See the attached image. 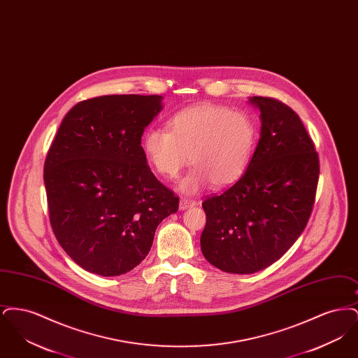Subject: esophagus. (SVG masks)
<instances>
[{
  "label": "esophagus",
  "mask_w": 358,
  "mask_h": 358,
  "mask_svg": "<svg viewBox=\"0 0 358 358\" xmlns=\"http://www.w3.org/2000/svg\"><path fill=\"white\" fill-rule=\"evenodd\" d=\"M197 204L194 200H189V199H181L180 200V209L181 210H185L187 208H190V206H194V205Z\"/></svg>",
  "instance_id": "obj_1"
}]
</instances>
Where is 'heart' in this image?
Instances as JSON below:
<instances>
[{"mask_svg":"<svg viewBox=\"0 0 358 358\" xmlns=\"http://www.w3.org/2000/svg\"><path fill=\"white\" fill-rule=\"evenodd\" d=\"M256 142L257 126L248 113L201 103L177 111L168 120V130L148 129L142 150L165 178H174L190 159L193 168L178 187L193 194L209 182L222 189L238 181L251 164Z\"/></svg>","mask_w":358,"mask_h":358,"instance_id":"b5f03b06","label":"heart"}]
</instances>
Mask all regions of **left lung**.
Segmentation results:
<instances>
[{
    "label": "left lung",
    "instance_id": "8db88e82",
    "mask_svg": "<svg viewBox=\"0 0 358 358\" xmlns=\"http://www.w3.org/2000/svg\"><path fill=\"white\" fill-rule=\"evenodd\" d=\"M260 138L248 169L203 203L205 259L229 273L264 270L287 252L306 227L315 200L320 159L301 118L273 98L252 96Z\"/></svg>",
    "mask_w": 358,
    "mask_h": 358
}]
</instances>
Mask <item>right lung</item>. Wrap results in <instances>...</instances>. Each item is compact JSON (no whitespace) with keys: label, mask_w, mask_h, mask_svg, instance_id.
Returning a JSON list of instances; mask_svg holds the SVG:
<instances>
[{"label":"right lung","mask_w":358,"mask_h":358,"mask_svg":"<svg viewBox=\"0 0 358 358\" xmlns=\"http://www.w3.org/2000/svg\"><path fill=\"white\" fill-rule=\"evenodd\" d=\"M159 95H106L73 106L44 165L55 236L83 270L131 271L149 254L158 224L178 197L154 176L141 146L162 110Z\"/></svg>","instance_id":"1"}]
</instances>
